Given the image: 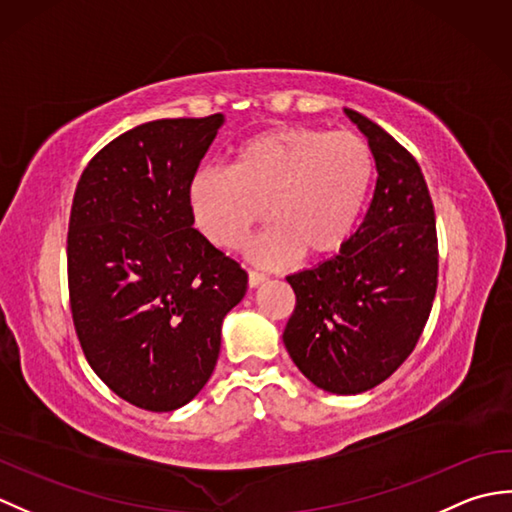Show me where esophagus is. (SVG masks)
<instances>
[{
  "label": "esophagus",
  "mask_w": 512,
  "mask_h": 512,
  "mask_svg": "<svg viewBox=\"0 0 512 512\" xmlns=\"http://www.w3.org/2000/svg\"><path fill=\"white\" fill-rule=\"evenodd\" d=\"M268 277L264 273H257V270H248V286L257 288L259 284H264Z\"/></svg>",
  "instance_id": "obj_1"
}]
</instances>
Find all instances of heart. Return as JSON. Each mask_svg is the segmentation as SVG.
<instances>
[{"label": "heart", "instance_id": "1", "mask_svg": "<svg viewBox=\"0 0 512 512\" xmlns=\"http://www.w3.org/2000/svg\"><path fill=\"white\" fill-rule=\"evenodd\" d=\"M374 156L363 138L310 125H284L235 147L228 169H200L187 200L195 224L220 248L242 246L273 220L250 255L277 266L299 253L336 255L350 242L372 191Z\"/></svg>", "mask_w": 512, "mask_h": 512}]
</instances>
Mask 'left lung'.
Wrapping results in <instances>:
<instances>
[{
  "instance_id": "8db88e82",
  "label": "left lung",
  "mask_w": 512,
  "mask_h": 512,
  "mask_svg": "<svg viewBox=\"0 0 512 512\" xmlns=\"http://www.w3.org/2000/svg\"><path fill=\"white\" fill-rule=\"evenodd\" d=\"M376 162L361 228L339 255L288 275L297 306L284 345L323 391L361 394L389 378L416 347L438 288L436 213L416 158L354 110Z\"/></svg>"
}]
</instances>
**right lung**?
Returning a JSON list of instances; mask_svg holds the SVG:
<instances>
[{
	"label": "right lung",
	"mask_w": 512,
	"mask_h": 512,
	"mask_svg": "<svg viewBox=\"0 0 512 512\" xmlns=\"http://www.w3.org/2000/svg\"><path fill=\"white\" fill-rule=\"evenodd\" d=\"M222 114L114 138L76 184L68 228L74 330L116 396L173 411L200 394L248 275L193 228L187 189Z\"/></svg>",
	"instance_id": "right-lung-1"
}]
</instances>
